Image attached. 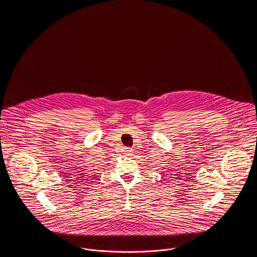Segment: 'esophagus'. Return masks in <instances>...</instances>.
<instances>
[{"label":"esophagus","mask_w":257,"mask_h":257,"mask_svg":"<svg viewBox=\"0 0 257 257\" xmlns=\"http://www.w3.org/2000/svg\"><path fill=\"white\" fill-rule=\"evenodd\" d=\"M123 152H124V154H125V155H127V156H130V155L132 154V149H131L130 147H124V149H123Z\"/></svg>","instance_id":"obj_1"}]
</instances>
